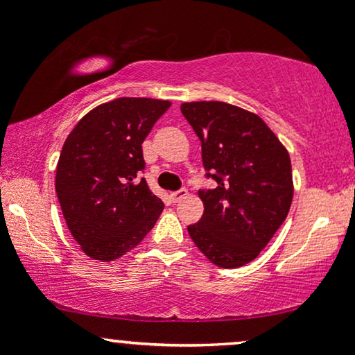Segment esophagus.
<instances>
[{"mask_svg": "<svg viewBox=\"0 0 355 355\" xmlns=\"http://www.w3.org/2000/svg\"><path fill=\"white\" fill-rule=\"evenodd\" d=\"M187 195H189V191H187V189H180V190H177V191H172V193H170V198H172L173 203H178L180 200H183V198H185Z\"/></svg>", "mask_w": 355, "mask_h": 355, "instance_id": "34e87169", "label": "esophagus"}]
</instances>
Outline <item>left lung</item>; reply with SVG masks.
I'll use <instances>...</instances> for the list:
<instances>
[{
	"mask_svg": "<svg viewBox=\"0 0 355 355\" xmlns=\"http://www.w3.org/2000/svg\"><path fill=\"white\" fill-rule=\"evenodd\" d=\"M182 115L202 141V218L189 225L195 245L215 266L252 262L282 225L294 197L287 150L255 113L223 101L183 103Z\"/></svg>",
	"mask_w": 355,
	"mask_h": 355,
	"instance_id": "8db88e82",
	"label": "left lung"
}]
</instances>
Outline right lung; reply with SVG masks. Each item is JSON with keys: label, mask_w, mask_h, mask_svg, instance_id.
<instances>
[{"label": "right lung", "mask_w": 355, "mask_h": 355, "mask_svg": "<svg viewBox=\"0 0 355 355\" xmlns=\"http://www.w3.org/2000/svg\"><path fill=\"white\" fill-rule=\"evenodd\" d=\"M170 101L116 98L87 113L68 135L56 166V195L81 250L115 260L153 229L164 202L140 175L141 144Z\"/></svg>", "instance_id": "1"}]
</instances>
